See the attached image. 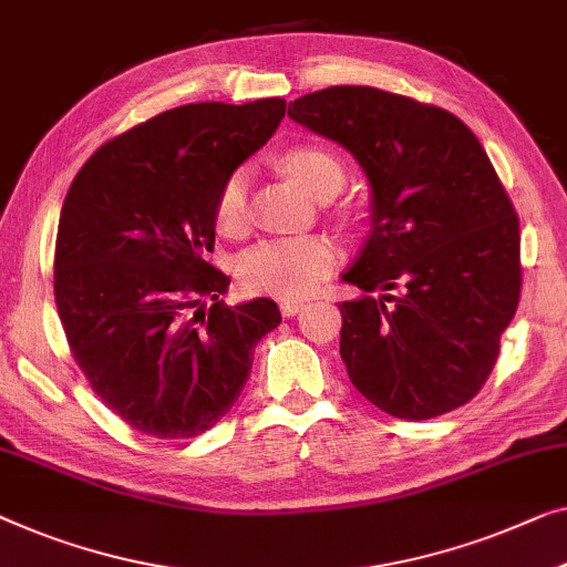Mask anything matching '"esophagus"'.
Wrapping results in <instances>:
<instances>
[{
	"label": "esophagus",
	"mask_w": 567,
	"mask_h": 567,
	"mask_svg": "<svg viewBox=\"0 0 567 567\" xmlns=\"http://www.w3.org/2000/svg\"><path fill=\"white\" fill-rule=\"evenodd\" d=\"M278 307H281V315L284 317H297L299 311L307 307V301H303V299H281V303H278Z\"/></svg>",
	"instance_id": "esophagus-1"
}]
</instances>
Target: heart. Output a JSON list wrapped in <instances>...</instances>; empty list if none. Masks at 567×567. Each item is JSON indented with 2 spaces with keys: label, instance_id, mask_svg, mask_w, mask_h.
<instances>
[{
  "label": "heart",
  "instance_id": "heart-1",
  "mask_svg": "<svg viewBox=\"0 0 567 567\" xmlns=\"http://www.w3.org/2000/svg\"><path fill=\"white\" fill-rule=\"evenodd\" d=\"M293 182L319 196L327 188H342L344 168L324 147H293L281 158ZM248 168H237L219 186L215 199V225L223 235L235 237L248 225ZM334 245L319 235L270 237L260 240L237 258V278L248 291L274 297H303L315 289L334 266Z\"/></svg>",
  "mask_w": 567,
  "mask_h": 567
}]
</instances>
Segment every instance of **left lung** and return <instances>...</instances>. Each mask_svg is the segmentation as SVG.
Masks as SVG:
<instances>
[{
    "label": "left lung",
    "instance_id": "1",
    "mask_svg": "<svg viewBox=\"0 0 567 567\" xmlns=\"http://www.w3.org/2000/svg\"><path fill=\"white\" fill-rule=\"evenodd\" d=\"M289 117L342 145L371 186V235L342 274L363 291L340 303L352 385L409 422L463 406L494 371L522 291L519 219L478 137L373 86L299 96Z\"/></svg>",
    "mask_w": 567,
    "mask_h": 567
}]
</instances>
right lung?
I'll return each instance as SVG.
<instances>
[{"label": "right lung", "mask_w": 567, "mask_h": 567, "mask_svg": "<svg viewBox=\"0 0 567 567\" xmlns=\"http://www.w3.org/2000/svg\"><path fill=\"white\" fill-rule=\"evenodd\" d=\"M284 114L281 96L161 112L102 145L65 194L53 278L65 340L96 396L137 432L212 430L281 322L274 299L219 301L229 278L207 256L219 186Z\"/></svg>", "instance_id": "1"}]
</instances>
